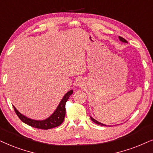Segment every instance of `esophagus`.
<instances>
[{
    "label": "esophagus",
    "mask_w": 153,
    "mask_h": 153,
    "mask_svg": "<svg viewBox=\"0 0 153 153\" xmlns=\"http://www.w3.org/2000/svg\"><path fill=\"white\" fill-rule=\"evenodd\" d=\"M78 85H80V83H79V84H78Z\"/></svg>",
    "instance_id": "obj_1"
}]
</instances>
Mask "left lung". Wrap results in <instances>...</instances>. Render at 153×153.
I'll use <instances>...</instances> for the list:
<instances>
[{"instance_id": "obj_1", "label": "left lung", "mask_w": 153, "mask_h": 153, "mask_svg": "<svg viewBox=\"0 0 153 153\" xmlns=\"http://www.w3.org/2000/svg\"><path fill=\"white\" fill-rule=\"evenodd\" d=\"M119 39H120V41L123 42H126V43H127V41L125 39V38H123L120 37V36H119ZM90 118H91V120H92V121L94 122V123H96V124H97V125H101V126H106L105 125H104V124H102V123H99V122H98L97 120H95V119H94L93 117H90Z\"/></svg>"}]
</instances>
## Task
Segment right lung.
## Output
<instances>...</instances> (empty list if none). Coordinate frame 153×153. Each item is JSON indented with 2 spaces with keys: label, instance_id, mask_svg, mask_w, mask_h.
<instances>
[{
  "label": "right lung",
  "instance_id": "obj_1",
  "mask_svg": "<svg viewBox=\"0 0 153 153\" xmlns=\"http://www.w3.org/2000/svg\"><path fill=\"white\" fill-rule=\"evenodd\" d=\"M73 94V90H70L64 96L62 99L61 100L59 104L58 105L56 109L54 111L50 117L45 120H33L30 118L26 117L25 115H22L17 111L15 106H13L16 114L21 120L26 125L30 126V127L37 128V129H50L52 128L56 127L64 122L65 115H66V101H68V98Z\"/></svg>",
  "mask_w": 153,
  "mask_h": 153
}]
</instances>
